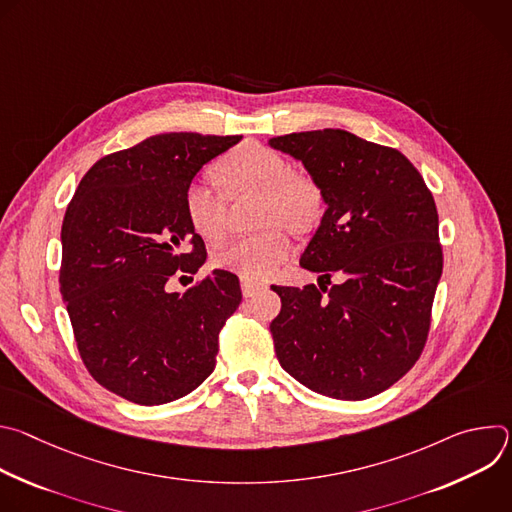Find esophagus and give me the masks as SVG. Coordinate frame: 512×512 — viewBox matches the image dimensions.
<instances>
[{
    "instance_id": "obj_1",
    "label": "esophagus",
    "mask_w": 512,
    "mask_h": 512,
    "mask_svg": "<svg viewBox=\"0 0 512 512\" xmlns=\"http://www.w3.org/2000/svg\"><path fill=\"white\" fill-rule=\"evenodd\" d=\"M267 285L261 283V281H255V279H241V291L245 298H253L255 294H259V291H263Z\"/></svg>"
}]
</instances>
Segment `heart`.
<instances>
[{"label": "heart", "instance_id": "obj_1", "mask_svg": "<svg viewBox=\"0 0 512 512\" xmlns=\"http://www.w3.org/2000/svg\"><path fill=\"white\" fill-rule=\"evenodd\" d=\"M218 176L235 192H261V225H273L257 235L241 237L214 255L218 267L245 279L269 277L294 249L289 233L277 225L308 227L320 208L316 184L291 172V164L263 143L247 141L218 166ZM184 212L190 227L206 241H221L227 233V202L210 180L196 178L184 190Z\"/></svg>", "mask_w": 512, "mask_h": 512}]
</instances>
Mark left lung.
<instances>
[{
  "instance_id": "8db88e82",
  "label": "left lung",
  "mask_w": 512,
  "mask_h": 512,
  "mask_svg": "<svg viewBox=\"0 0 512 512\" xmlns=\"http://www.w3.org/2000/svg\"><path fill=\"white\" fill-rule=\"evenodd\" d=\"M269 145L300 160L326 202L300 259L320 273V287L271 285L281 298L269 326L277 360L320 395H379L427 340L444 267L433 196L401 152L344 129L279 135ZM332 272L343 281L328 288L321 281Z\"/></svg>"
}]
</instances>
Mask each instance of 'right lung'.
<instances>
[{
    "label": "right lung",
    "mask_w": 512,
    "mask_h": 512,
    "mask_svg": "<svg viewBox=\"0 0 512 512\" xmlns=\"http://www.w3.org/2000/svg\"><path fill=\"white\" fill-rule=\"evenodd\" d=\"M241 135L162 133L101 158L62 221L60 294L91 377L137 403L192 393L212 371L218 332L241 304L231 271L168 291L206 261L184 212L198 170Z\"/></svg>",
    "instance_id": "add662e5"
}]
</instances>
